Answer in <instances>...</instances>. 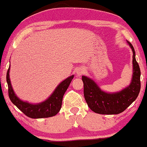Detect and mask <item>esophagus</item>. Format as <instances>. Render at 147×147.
Returning <instances> with one entry per match:
<instances>
[{
  "label": "esophagus",
  "mask_w": 147,
  "mask_h": 147,
  "mask_svg": "<svg viewBox=\"0 0 147 147\" xmlns=\"http://www.w3.org/2000/svg\"><path fill=\"white\" fill-rule=\"evenodd\" d=\"M85 72H86V70H85V69L83 67H79V68H78L76 70L77 75L79 77L81 76L82 75H83V74L85 73Z\"/></svg>",
  "instance_id": "1"
}]
</instances>
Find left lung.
Instances as JSON below:
<instances>
[{"mask_svg":"<svg viewBox=\"0 0 147 147\" xmlns=\"http://www.w3.org/2000/svg\"><path fill=\"white\" fill-rule=\"evenodd\" d=\"M133 51V75L129 86L114 93L104 91L91 78L82 76L84 96L88 106L93 112L101 115H117L125 110L136 99L141 89V71L136 60L134 48L127 40Z\"/></svg>","mask_w":147,"mask_h":147,"instance_id":"obj_1","label":"left lung"}]
</instances>
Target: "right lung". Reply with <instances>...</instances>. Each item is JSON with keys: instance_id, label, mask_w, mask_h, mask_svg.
Listing matches in <instances>:
<instances>
[{"instance_id": "add662e5", "label": "right lung", "mask_w": 147, "mask_h": 147, "mask_svg": "<svg viewBox=\"0 0 147 147\" xmlns=\"http://www.w3.org/2000/svg\"><path fill=\"white\" fill-rule=\"evenodd\" d=\"M9 71L10 67L6 74V81L9 87V96L11 101L27 117L34 119L53 117L59 112L62 104L63 96L74 78V75H72L61 82L47 99L40 103L32 104L28 101H22L16 95L11 83Z\"/></svg>"}]
</instances>
